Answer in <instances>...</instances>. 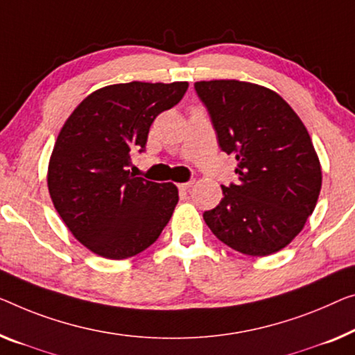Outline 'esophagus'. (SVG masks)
Here are the masks:
<instances>
[{"label":"esophagus","mask_w":355,"mask_h":355,"mask_svg":"<svg viewBox=\"0 0 355 355\" xmlns=\"http://www.w3.org/2000/svg\"><path fill=\"white\" fill-rule=\"evenodd\" d=\"M193 187H194V180H189V182L180 184V189H183V191H189Z\"/></svg>","instance_id":"esophagus-1"}]
</instances>
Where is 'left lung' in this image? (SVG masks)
<instances>
[{"label":"left lung","instance_id":"1","mask_svg":"<svg viewBox=\"0 0 355 355\" xmlns=\"http://www.w3.org/2000/svg\"><path fill=\"white\" fill-rule=\"evenodd\" d=\"M220 148L237 161V184L204 220L218 239L244 255L287 247L313 214L322 168L313 140L293 108L271 89L237 79L198 81Z\"/></svg>","mask_w":355,"mask_h":355}]
</instances>
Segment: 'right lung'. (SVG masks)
<instances>
[{
  "label": "right lung",
  "mask_w": 355,
  "mask_h": 355,
  "mask_svg": "<svg viewBox=\"0 0 355 355\" xmlns=\"http://www.w3.org/2000/svg\"><path fill=\"white\" fill-rule=\"evenodd\" d=\"M187 81L111 84L87 95L59 132L47 188L81 244L110 260L155 244L178 202L173 183L134 177L132 150H145L156 116L177 105Z\"/></svg>",
  "instance_id": "obj_1"
}]
</instances>
